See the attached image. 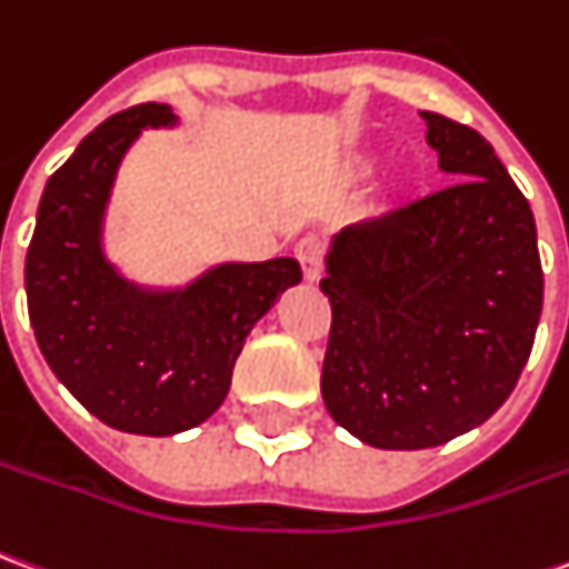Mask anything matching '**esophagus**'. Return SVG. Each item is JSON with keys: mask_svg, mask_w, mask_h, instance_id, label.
<instances>
[{"mask_svg": "<svg viewBox=\"0 0 569 569\" xmlns=\"http://www.w3.org/2000/svg\"><path fill=\"white\" fill-rule=\"evenodd\" d=\"M323 256H326V246L323 240L317 237V233H308V237H301L296 246V258L298 264H301V271L308 280H317L320 277V268H323Z\"/></svg>", "mask_w": 569, "mask_h": 569, "instance_id": "obj_1", "label": "esophagus"}]
</instances>
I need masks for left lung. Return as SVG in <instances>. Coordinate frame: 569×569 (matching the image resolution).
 <instances>
[{
  "label": "left lung",
  "instance_id": "8db88e82",
  "mask_svg": "<svg viewBox=\"0 0 569 569\" xmlns=\"http://www.w3.org/2000/svg\"><path fill=\"white\" fill-rule=\"evenodd\" d=\"M450 184L341 230L320 391L379 450H425L487 422L515 391L542 313L536 221L490 141L422 113Z\"/></svg>",
  "mask_w": 569,
  "mask_h": 569
}]
</instances>
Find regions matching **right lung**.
<instances>
[{
	"label": "right lung",
	"mask_w": 569,
	"mask_h": 569,
	"mask_svg": "<svg viewBox=\"0 0 569 569\" xmlns=\"http://www.w3.org/2000/svg\"><path fill=\"white\" fill-rule=\"evenodd\" d=\"M172 107H129L82 138L42 190L27 264L39 351L91 416L129 435L166 437L206 422L228 397L246 336L286 286L296 258L221 264L174 296H147L101 256V212L117 166Z\"/></svg>",
	"instance_id": "obj_1"
}]
</instances>
